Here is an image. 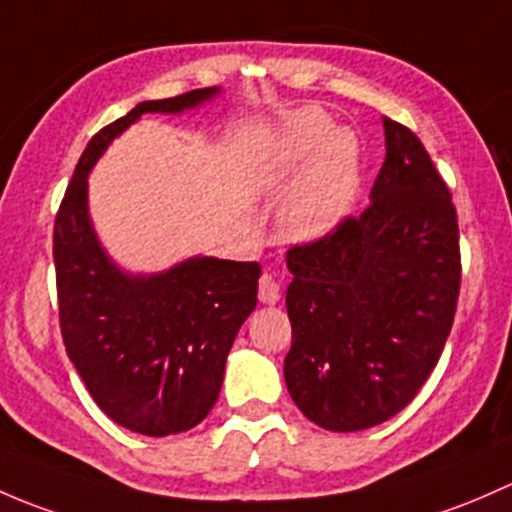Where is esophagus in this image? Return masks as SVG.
I'll list each match as a JSON object with an SVG mask.
<instances>
[{
	"mask_svg": "<svg viewBox=\"0 0 512 512\" xmlns=\"http://www.w3.org/2000/svg\"><path fill=\"white\" fill-rule=\"evenodd\" d=\"M258 300L266 305H276L281 300V286L271 273H263L261 281H258Z\"/></svg>",
	"mask_w": 512,
	"mask_h": 512,
	"instance_id": "1",
	"label": "esophagus"
}]
</instances>
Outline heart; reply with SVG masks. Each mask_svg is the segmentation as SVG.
Instances as JSON below:
<instances>
[{
  "instance_id": "heart-1",
  "label": "heart",
  "mask_w": 512,
  "mask_h": 512,
  "mask_svg": "<svg viewBox=\"0 0 512 512\" xmlns=\"http://www.w3.org/2000/svg\"><path fill=\"white\" fill-rule=\"evenodd\" d=\"M315 154L314 158L312 155ZM314 158L278 209L281 231L293 241H315L350 212L360 189V152L345 130L320 110H300L268 142L261 175L286 179Z\"/></svg>"
}]
</instances>
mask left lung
<instances>
[{
  "label": "left lung",
  "mask_w": 512,
  "mask_h": 512,
  "mask_svg": "<svg viewBox=\"0 0 512 512\" xmlns=\"http://www.w3.org/2000/svg\"><path fill=\"white\" fill-rule=\"evenodd\" d=\"M382 123L387 155L365 212L286 254V387L328 431L370 429L412 402L439 362L461 286L449 187L412 130Z\"/></svg>",
  "instance_id": "1"
}]
</instances>
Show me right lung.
Listing matches in <instances>:
<instances>
[{
	"mask_svg": "<svg viewBox=\"0 0 512 512\" xmlns=\"http://www.w3.org/2000/svg\"><path fill=\"white\" fill-rule=\"evenodd\" d=\"M219 91L214 86L145 100L105 125L83 150L56 214L63 345L98 407L135 434H179L212 412L226 355L258 303L261 266L192 256L160 273L123 271L93 229L88 175L140 115L184 113Z\"/></svg>",
	"mask_w": 512,
	"mask_h": 512,
	"instance_id": "right-lung-1",
	"label": "right lung"
}]
</instances>
